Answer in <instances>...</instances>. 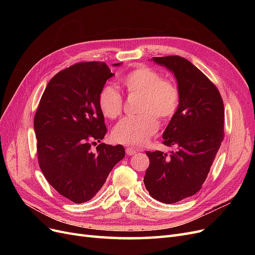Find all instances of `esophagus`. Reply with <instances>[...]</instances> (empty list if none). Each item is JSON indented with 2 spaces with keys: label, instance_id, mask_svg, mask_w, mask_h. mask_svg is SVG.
Segmentation results:
<instances>
[{
  "label": "esophagus",
  "instance_id": "obj_1",
  "mask_svg": "<svg viewBox=\"0 0 255 255\" xmlns=\"http://www.w3.org/2000/svg\"><path fill=\"white\" fill-rule=\"evenodd\" d=\"M140 150L139 149H135V148H130V146H128V148L126 149V152H127V154L128 155H134L135 153H137V152H139Z\"/></svg>",
  "mask_w": 255,
  "mask_h": 255
}]
</instances>
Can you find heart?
<instances>
[{
	"label": "heart",
	"mask_w": 255,
	"mask_h": 255,
	"mask_svg": "<svg viewBox=\"0 0 255 255\" xmlns=\"http://www.w3.org/2000/svg\"><path fill=\"white\" fill-rule=\"evenodd\" d=\"M121 83L128 94L141 95L139 113L137 117L123 118L112 132L113 139L128 145H142L156 133L158 121L168 120L176 113L180 103V92L175 85L153 69L139 66L123 75ZM99 107L109 119L121 115L123 99L112 85H106L99 94Z\"/></svg>",
	"instance_id": "heart-1"
}]
</instances>
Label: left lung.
I'll use <instances>...</instances> for the list:
<instances>
[{"label":"left lung","mask_w":255,"mask_h":255,"mask_svg":"<svg viewBox=\"0 0 255 255\" xmlns=\"http://www.w3.org/2000/svg\"><path fill=\"white\" fill-rule=\"evenodd\" d=\"M177 82L180 103L163 134L164 144L175 145L170 155L145 152L150 159L143 183L151 197L171 204L201 189L225 138V106L217 87L181 56L153 57Z\"/></svg>","instance_id":"8db88e82"}]
</instances>
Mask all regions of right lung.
<instances>
[{
	"mask_svg": "<svg viewBox=\"0 0 255 255\" xmlns=\"http://www.w3.org/2000/svg\"><path fill=\"white\" fill-rule=\"evenodd\" d=\"M113 75L103 61L64 69L47 85L35 114L39 167L51 186L74 203L94 198L126 155L121 144L91 149L107 132L98 98Z\"/></svg>",
	"mask_w": 255,
	"mask_h": 255,
	"instance_id": "1",
	"label": "right lung"
}]
</instances>
